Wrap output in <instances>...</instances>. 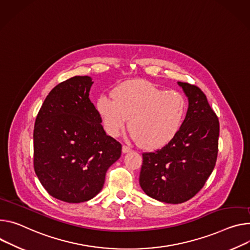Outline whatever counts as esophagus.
I'll use <instances>...</instances> for the list:
<instances>
[{"label": "esophagus", "mask_w": 250, "mask_h": 250, "mask_svg": "<svg viewBox=\"0 0 250 250\" xmlns=\"http://www.w3.org/2000/svg\"><path fill=\"white\" fill-rule=\"evenodd\" d=\"M123 152L124 153H126V152H129V151H131V148L130 147H128V146H123Z\"/></svg>", "instance_id": "esophagus-1"}]
</instances>
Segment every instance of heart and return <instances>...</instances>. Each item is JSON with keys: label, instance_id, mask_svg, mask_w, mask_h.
Wrapping results in <instances>:
<instances>
[{"label": "heart", "instance_id": "heart-1", "mask_svg": "<svg viewBox=\"0 0 250 250\" xmlns=\"http://www.w3.org/2000/svg\"><path fill=\"white\" fill-rule=\"evenodd\" d=\"M111 97L101 96L96 102L105 132L119 137L128 120L133 140L149 150L165 146L175 137L188 111L183 94L142 81L119 84L112 89Z\"/></svg>", "mask_w": 250, "mask_h": 250}]
</instances>
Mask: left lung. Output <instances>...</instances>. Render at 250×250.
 <instances>
[{"instance_id":"1","label":"left lung","mask_w":250,"mask_h":250,"mask_svg":"<svg viewBox=\"0 0 250 250\" xmlns=\"http://www.w3.org/2000/svg\"><path fill=\"white\" fill-rule=\"evenodd\" d=\"M188 99L186 119L175 137L154 152L143 153L140 185L150 197L181 203L206 185L217 158L219 122L207 96L194 84L177 83Z\"/></svg>"}]
</instances>
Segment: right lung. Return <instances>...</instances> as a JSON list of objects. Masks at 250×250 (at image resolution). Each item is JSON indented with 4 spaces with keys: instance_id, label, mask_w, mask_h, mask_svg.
Returning a JSON list of instances; mask_svg holds the SVG:
<instances>
[{
    "instance_id": "add662e5",
    "label": "right lung",
    "mask_w": 250,
    "mask_h": 250,
    "mask_svg": "<svg viewBox=\"0 0 250 250\" xmlns=\"http://www.w3.org/2000/svg\"><path fill=\"white\" fill-rule=\"evenodd\" d=\"M94 82L76 76L56 85L42 104L34 128V168L53 197L80 203L103 188L122 154L106 135L88 93Z\"/></svg>"
}]
</instances>
